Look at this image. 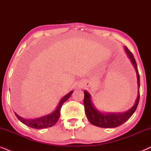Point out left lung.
<instances>
[{"label":"left lung","mask_w":151,"mask_h":151,"mask_svg":"<svg viewBox=\"0 0 151 151\" xmlns=\"http://www.w3.org/2000/svg\"><path fill=\"white\" fill-rule=\"evenodd\" d=\"M124 50L127 53L128 58L131 60L134 69L135 70L136 75H137V97L136 99L135 104L129 110L122 113H106L102 112L95 106L92 102L91 96L87 91H84V111L87 117L88 120L91 124L96 127L101 128H115L119 127L127 122L130 117L132 116L137 109L138 103L139 100V75L138 73L137 66L135 60L134 58L133 55L127 47L124 46Z\"/></svg>","instance_id":"1"}]
</instances>
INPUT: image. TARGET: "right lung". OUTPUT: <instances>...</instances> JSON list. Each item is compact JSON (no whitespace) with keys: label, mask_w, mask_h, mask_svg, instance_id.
Masks as SVG:
<instances>
[{"label":"right lung","mask_w":151,"mask_h":151,"mask_svg":"<svg viewBox=\"0 0 151 151\" xmlns=\"http://www.w3.org/2000/svg\"><path fill=\"white\" fill-rule=\"evenodd\" d=\"M73 91H71L69 93H68L67 95H65L63 98L60 101V102L58 104V106L54 111L52 113H49L48 115H45V116L38 117V118L34 119H25L24 117H20L16 113H15L16 116L17 118L28 127L33 129H45V128L51 127L53 125H55L56 122L60 118V109L63 104L67 101L68 99L70 98L71 94L73 93Z\"/></svg>","instance_id":"1"}]
</instances>
